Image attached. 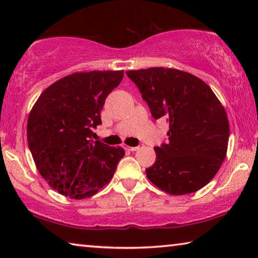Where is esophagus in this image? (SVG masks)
Masks as SVG:
<instances>
[{
  "label": "esophagus",
  "instance_id": "1",
  "mask_svg": "<svg viewBox=\"0 0 258 258\" xmlns=\"http://www.w3.org/2000/svg\"><path fill=\"white\" fill-rule=\"evenodd\" d=\"M123 148L125 150H128V151H137L140 147H128V146H123Z\"/></svg>",
  "mask_w": 258,
  "mask_h": 258
}]
</instances>
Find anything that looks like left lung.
I'll use <instances>...</instances> for the list:
<instances>
[{"label": "left lung", "instance_id": "1", "mask_svg": "<svg viewBox=\"0 0 258 258\" xmlns=\"http://www.w3.org/2000/svg\"><path fill=\"white\" fill-rule=\"evenodd\" d=\"M137 84L155 119L169 124L168 142L156 147V161L147 177L169 195L202 189L225 159L229 119L206 83L190 73L152 67L126 72Z\"/></svg>", "mask_w": 258, "mask_h": 258}]
</instances>
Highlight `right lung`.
I'll use <instances>...</instances> for the list:
<instances>
[{"label": "right lung", "mask_w": 258, "mask_h": 258, "mask_svg": "<svg viewBox=\"0 0 258 258\" xmlns=\"http://www.w3.org/2000/svg\"><path fill=\"white\" fill-rule=\"evenodd\" d=\"M123 76L124 71L71 74L43 91L29 112L27 141L37 171L64 197H92L125 155L92 140L106 98Z\"/></svg>", "instance_id": "obj_1"}]
</instances>
